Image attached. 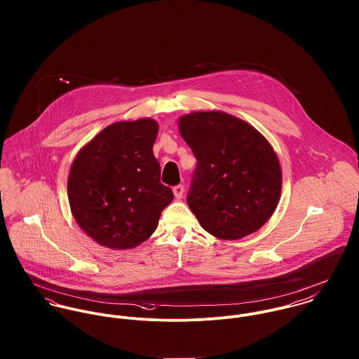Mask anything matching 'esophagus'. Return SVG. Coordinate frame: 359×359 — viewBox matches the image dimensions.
Wrapping results in <instances>:
<instances>
[{
    "instance_id": "esophagus-1",
    "label": "esophagus",
    "mask_w": 359,
    "mask_h": 359,
    "mask_svg": "<svg viewBox=\"0 0 359 359\" xmlns=\"http://www.w3.org/2000/svg\"><path fill=\"white\" fill-rule=\"evenodd\" d=\"M172 192H174V196L177 198V199H181L182 198V195H184V185H175L174 188H172Z\"/></svg>"
}]
</instances>
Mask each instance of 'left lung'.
I'll return each mask as SVG.
<instances>
[{
    "instance_id": "left-lung-1",
    "label": "left lung",
    "mask_w": 359,
    "mask_h": 359,
    "mask_svg": "<svg viewBox=\"0 0 359 359\" xmlns=\"http://www.w3.org/2000/svg\"><path fill=\"white\" fill-rule=\"evenodd\" d=\"M196 157L187 202L208 233L236 241L259 229L275 211L282 172L268 141L224 111H196L178 123Z\"/></svg>"
}]
</instances>
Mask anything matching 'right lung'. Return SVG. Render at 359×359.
I'll list each match as a JSON object with an SVG mask.
<instances>
[{"mask_svg": "<svg viewBox=\"0 0 359 359\" xmlns=\"http://www.w3.org/2000/svg\"><path fill=\"white\" fill-rule=\"evenodd\" d=\"M158 126L152 118L118 121L76 156L67 181L74 219L95 242L126 250L145 242L170 205L154 154Z\"/></svg>", "mask_w": 359, "mask_h": 359, "instance_id": "1", "label": "right lung"}]
</instances>
